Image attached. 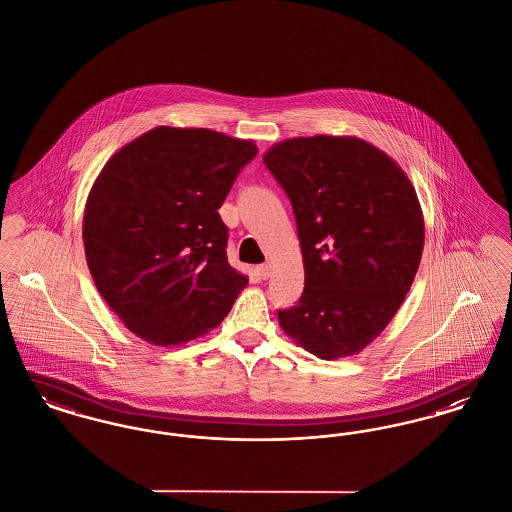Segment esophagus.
Returning a JSON list of instances; mask_svg holds the SVG:
<instances>
[{"label":"esophagus","mask_w":512,"mask_h":512,"mask_svg":"<svg viewBox=\"0 0 512 512\" xmlns=\"http://www.w3.org/2000/svg\"><path fill=\"white\" fill-rule=\"evenodd\" d=\"M257 274H259L263 280H267L268 276H270V265H261V267H257Z\"/></svg>","instance_id":"1"}]
</instances>
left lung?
Masks as SVG:
<instances>
[{"label": "left lung", "instance_id": "left-lung-1", "mask_svg": "<svg viewBox=\"0 0 512 512\" xmlns=\"http://www.w3.org/2000/svg\"><path fill=\"white\" fill-rule=\"evenodd\" d=\"M263 161L292 201L305 268L303 295L278 322L318 359L355 355L390 324L420 265L414 186L390 155L355 136L290 138Z\"/></svg>", "mask_w": 512, "mask_h": 512}]
</instances>
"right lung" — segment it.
I'll list each match as a JSON object with an SVG mask.
<instances>
[{"label": "right lung", "mask_w": 512, "mask_h": 512, "mask_svg": "<svg viewBox=\"0 0 512 512\" xmlns=\"http://www.w3.org/2000/svg\"><path fill=\"white\" fill-rule=\"evenodd\" d=\"M253 140L157 126L99 172L82 238L96 288L138 338L174 347L209 334L247 286L226 257L220 205Z\"/></svg>", "instance_id": "add662e5"}]
</instances>
